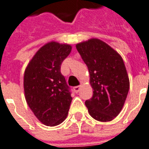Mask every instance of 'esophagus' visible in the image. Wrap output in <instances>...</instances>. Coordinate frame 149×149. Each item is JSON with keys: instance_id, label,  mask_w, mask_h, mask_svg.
<instances>
[{"instance_id": "34e87169", "label": "esophagus", "mask_w": 149, "mask_h": 149, "mask_svg": "<svg viewBox=\"0 0 149 149\" xmlns=\"http://www.w3.org/2000/svg\"><path fill=\"white\" fill-rule=\"evenodd\" d=\"M74 93H79V91L80 90V87L79 86H75V87H74Z\"/></svg>"}]
</instances>
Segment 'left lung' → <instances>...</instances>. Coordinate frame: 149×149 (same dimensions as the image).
<instances>
[{
    "instance_id": "left-lung-1",
    "label": "left lung",
    "mask_w": 149,
    "mask_h": 149,
    "mask_svg": "<svg viewBox=\"0 0 149 149\" xmlns=\"http://www.w3.org/2000/svg\"><path fill=\"white\" fill-rule=\"evenodd\" d=\"M77 51L90 74L93 97L85 105L90 116L107 122L117 116L130 89L127 71L121 56L101 40H88L76 45Z\"/></svg>"
}]
</instances>
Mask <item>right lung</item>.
Here are the masks:
<instances>
[{
	"mask_svg": "<svg viewBox=\"0 0 149 149\" xmlns=\"http://www.w3.org/2000/svg\"><path fill=\"white\" fill-rule=\"evenodd\" d=\"M70 52V45L49 42L38 51L24 72L27 103L36 117L48 126L65 120L72 101L70 88L61 72V63Z\"/></svg>",
	"mask_w": 149,
	"mask_h": 149,
	"instance_id": "1",
	"label": "right lung"
}]
</instances>
